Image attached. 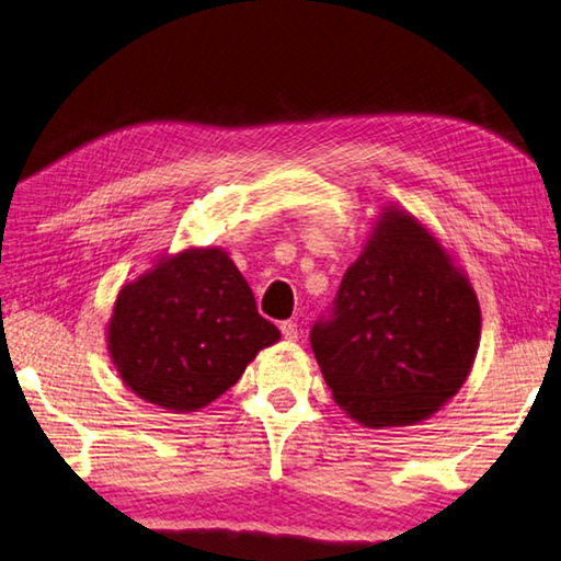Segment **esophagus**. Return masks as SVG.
Here are the masks:
<instances>
[{"mask_svg":"<svg viewBox=\"0 0 561 561\" xmlns=\"http://www.w3.org/2000/svg\"><path fill=\"white\" fill-rule=\"evenodd\" d=\"M280 332H283V340L295 342L298 340V322H293V320L280 322Z\"/></svg>","mask_w":561,"mask_h":561,"instance_id":"1","label":"esophagus"}]
</instances>
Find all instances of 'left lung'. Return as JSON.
Listing matches in <instances>:
<instances>
[{"mask_svg": "<svg viewBox=\"0 0 561 561\" xmlns=\"http://www.w3.org/2000/svg\"><path fill=\"white\" fill-rule=\"evenodd\" d=\"M334 403L371 430L435 415L467 383L481 308L467 271L417 217L380 207L332 320L310 334Z\"/></svg>", "mask_w": 561, "mask_h": 561, "instance_id": "1", "label": "left lung"}]
</instances>
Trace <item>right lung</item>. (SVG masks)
<instances>
[{
	"mask_svg": "<svg viewBox=\"0 0 561 561\" xmlns=\"http://www.w3.org/2000/svg\"><path fill=\"white\" fill-rule=\"evenodd\" d=\"M104 334L122 383L183 415L227 393L261 348L280 340L219 247L163 253L116 295Z\"/></svg>",
	"mask_w": 561,
	"mask_h": 561,
	"instance_id": "1",
	"label": "right lung"
}]
</instances>
